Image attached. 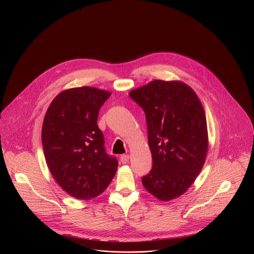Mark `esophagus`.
Wrapping results in <instances>:
<instances>
[{
  "instance_id": "1",
  "label": "esophagus",
  "mask_w": 254,
  "mask_h": 254,
  "mask_svg": "<svg viewBox=\"0 0 254 254\" xmlns=\"http://www.w3.org/2000/svg\"><path fill=\"white\" fill-rule=\"evenodd\" d=\"M128 159H129V156L128 155H122L121 156V162L123 164H127L128 162Z\"/></svg>"
}]
</instances>
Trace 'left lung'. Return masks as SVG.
<instances>
[{
    "label": "left lung",
    "instance_id": "left-lung-1",
    "mask_svg": "<svg viewBox=\"0 0 254 254\" xmlns=\"http://www.w3.org/2000/svg\"><path fill=\"white\" fill-rule=\"evenodd\" d=\"M128 95L142 108L153 168L141 183L161 201L183 195L201 172L208 152L203 105L196 92L178 80H154Z\"/></svg>",
    "mask_w": 254,
    "mask_h": 254
}]
</instances>
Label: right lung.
I'll use <instances>...</instances> for the list:
<instances>
[{
  "instance_id": "obj_1",
  "label": "right lung",
  "mask_w": 254,
  "mask_h": 254,
  "mask_svg": "<svg viewBox=\"0 0 254 254\" xmlns=\"http://www.w3.org/2000/svg\"><path fill=\"white\" fill-rule=\"evenodd\" d=\"M111 94L90 86L65 89L52 100L43 121L48 169L57 184L79 200L100 195L118 170L117 159L105 153L97 126L100 107Z\"/></svg>"
}]
</instances>
